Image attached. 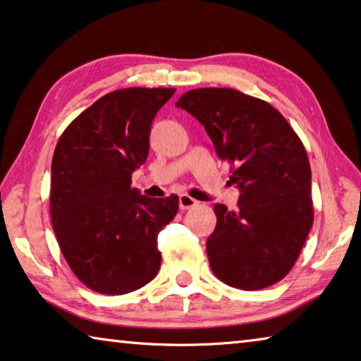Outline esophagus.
<instances>
[{"instance_id": "1", "label": "esophagus", "mask_w": 361, "mask_h": 361, "mask_svg": "<svg viewBox=\"0 0 361 361\" xmlns=\"http://www.w3.org/2000/svg\"><path fill=\"white\" fill-rule=\"evenodd\" d=\"M199 202L196 199H192L191 196H188V194H180V209L181 210H188L191 207H196Z\"/></svg>"}]
</instances>
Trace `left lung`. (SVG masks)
Masks as SVG:
<instances>
[{"label": "left lung", "mask_w": 361, "mask_h": 361, "mask_svg": "<svg viewBox=\"0 0 361 361\" xmlns=\"http://www.w3.org/2000/svg\"><path fill=\"white\" fill-rule=\"evenodd\" d=\"M176 107L204 125L241 191L236 210L214 207L212 271L243 290L281 281L313 225L312 170L300 138L273 106L233 88L191 90Z\"/></svg>", "instance_id": "obj_1"}]
</instances>
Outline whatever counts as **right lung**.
<instances>
[{
	"instance_id": "1",
	"label": "right lung",
	"mask_w": 361,
	"mask_h": 361,
	"mask_svg": "<svg viewBox=\"0 0 361 361\" xmlns=\"http://www.w3.org/2000/svg\"><path fill=\"white\" fill-rule=\"evenodd\" d=\"M175 88H125L102 96L57 141L51 164V220L73 274L94 293L122 295L160 268L157 234L178 196L152 199L131 188L149 154L152 120Z\"/></svg>"
}]
</instances>
